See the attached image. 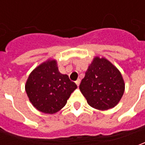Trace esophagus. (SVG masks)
<instances>
[{"label": "esophagus", "instance_id": "obj_1", "mask_svg": "<svg viewBox=\"0 0 145 145\" xmlns=\"http://www.w3.org/2000/svg\"><path fill=\"white\" fill-rule=\"evenodd\" d=\"M80 82H81V80H80V79H78V80L75 82L76 85H78V86H79V85H80Z\"/></svg>", "mask_w": 145, "mask_h": 145}]
</instances>
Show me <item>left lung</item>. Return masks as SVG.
Segmentation results:
<instances>
[{
  "label": "left lung",
  "mask_w": 145,
  "mask_h": 145,
  "mask_svg": "<svg viewBox=\"0 0 145 145\" xmlns=\"http://www.w3.org/2000/svg\"><path fill=\"white\" fill-rule=\"evenodd\" d=\"M79 88L90 106L107 110L119 103L124 93L125 84L120 71L110 61L95 57Z\"/></svg>",
  "instance_id": "8db88e82"
}]
</instances>
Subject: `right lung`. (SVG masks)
<instances>
[{
	"label": "right lung",
	"instance_id": "right-lung-1",
	"mask_svg": "<svg viewBox=\"0 0 145 145\" xmlns=\"http://www.w3.org/2000/svg\"><path fill=\"white\" fill-rule=\"evenodd\" d=\"M25 88L33 106L42 112L54 114L66 105L77 85L59 71L57 60L49 59L30 73Z\"/></svg>",
	"mask_w": 145,
	"mask_h": 145
}]
</instances>
